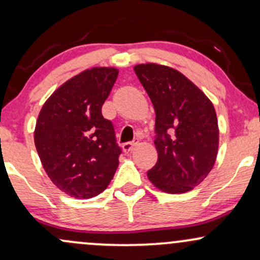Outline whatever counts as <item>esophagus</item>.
I'll use <instances>...</instances> for the list:
<instances>
[{"label": "esophagus", "instance_id": "obj_1", "mask_svg": "<svg viewBox=\"0 0 260 260\" xmlns=\"http://www.w3.org/2000/svg\"><path fill=\"white\" fill-rule=\"evenodd\" d=\"M137 144H138V142L124 143V144H122V150H123L126 154H128V153H129V151H132V149L136 147Z\"/></svg>", "mask_w": 260, "mask_h": 260}]
</instances>
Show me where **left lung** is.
Segmentation results:
<instances>
[{"mask_svg":"<svg viewBox=\"0 0 260 260\" xmlns=\"http://www.w3.org/2000/svg\"><path fill=\"white\" fill-rule=\"evenodd\" d=\"M155 109L156 165L148 171L155 187L181 194L201 184L214 168L219 126L213 103L175 68L159 63L134 66Z\"/></svg>","mask_w":260,"mask_h":260,"instance_id":"left-lung-1","label":"left lung"}]
</instances>
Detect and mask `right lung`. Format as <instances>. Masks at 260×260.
Here are the masks:
<instances>
[{
	"instance_id": "right-lung-1",
	"label": "right lung",
	"mask_w": 260,
	"mask_h": 260,
	"mask_svg": "<svg viewBox=\"0 0 260 260\" xmlns=\"http://www.w3.org/2000/svg\"><path fill=\"white\" fill-rule=\"evenodd\" d=\"M118 76L115 67H92L58 86L41 107L34 142L43 168L66 194H100L118 168L121 149L101 107Z\"/></svg>"
}]
</instances>
